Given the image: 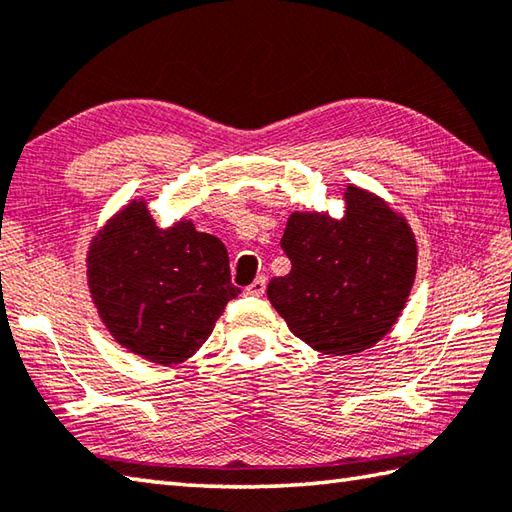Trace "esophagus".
Here are the masks:
<instances>
[{
	"label": "esophagus",
	"mask_w": 512,
	"mask_h": 512,
	"mask_svg": "<svg viewBox=\"0 0 512 512\" xmlns=\"http://www.w3.org/2000/svg\"><path fill=\"white\" fill-rule=\"evenodd\" d=\"M264 292H266V277H257L253 284L246 288V295L250 297H262Z\"/></svg>",
	"instance_id": "esophagus-1"
}]
</instances>
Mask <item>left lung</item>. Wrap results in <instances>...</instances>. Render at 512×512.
Instances as JSON below:
<instances>
[{
  "label": "left lung",
  "instance_id": "left-lung-1",
  "mask_svg": "<svg viewBox=\"0 0 512 512\" xmlns=\"http://www.w3.org/2000/svg\"><path fill=\"white\" fill-rule=\"evenodd\" d=\"M341 195L339 220L328 211L290 213L281 248L292 268L268 284L290 332L332 356L369 350L394 328L418 268L405 215L356 184Z\"/></svg>",
  "mask_w": 512,
  "mask_h": 512
}]
</instances>
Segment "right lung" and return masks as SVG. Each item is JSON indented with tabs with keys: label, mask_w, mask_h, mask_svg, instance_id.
Wrapping results in <instances>:
<instances>
[{
	"label": "right lung",
	"mask_w": 512,
	"mask_h": 512,
	"mask_svg": "<svg viewBox=\"0 0 512 512\" xmlns=\"http://www.w3.org/2000/svg\"><path fill=\"white\" fill-rule=\"evenodd\" d=\"M88 288L112 339L156 365H178L209 339L231 284L226 246L187 217L160 228L145 198L129 200L92 237Z\"/></svg>",
	"instance_id": "add662e5"
}]
</instances>
